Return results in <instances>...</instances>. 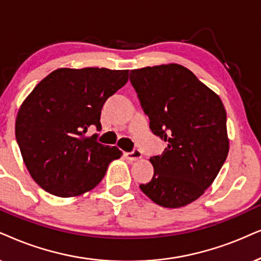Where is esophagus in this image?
I'll return each instance as SVG.
<instances>
[{
    "instance_id": "obj_1",
    "label": "esophagus",
    "mask_w": 261,
    "mask_h": 261,
    "mask_svg": "<svg viewBox=\"0 0 261 261\" xmlns=\"http://www.w3.org/2000/svg\"><path fill=\"white\" fill-rule=\"evenodd\" d=\"M125 158L130 161H137L142 158V151L138 149H134L133 151H130V153H125Z\"/></svg>"
}]
</instances>
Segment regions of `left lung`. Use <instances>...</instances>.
<instances>
[{"instance_id": "1", "label": "left lung", "mask_w": 261, "mask_h": 261, "mask_svg": "<svg viewBox=\"0 0 261 261\" xmlns=\"http://www.w3.org/2000/svg\"><path fill=\"white\" fill-rule=\"evenodd\" d=\"M130 82L150 130L167 144L149 159L154 176L141 190L163 207L187 206L213 183L229 153L223 102L178 64L133 70Z\"/></svg>"}]
</instances>
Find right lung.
Instances as JSON below:
<instances>
[{"mask_svg": "<svg viewBox=\"0 0 261 261\" xmlns=\"http://www.w3.org/2000/svg\"><path fill=\"white\" fill-rule=\"evenodd\" d=\"M128 70L59 68L36 85L22 102L15 137L30 174L42 189L59 197L94 189L108 165L123 151L85 136L101 130V110L126 84Z\"/></svg>", "mask_w": 261, "mask_h": 261, "instance_id": "obj_1", "label": "right lung"}]
</instances>
